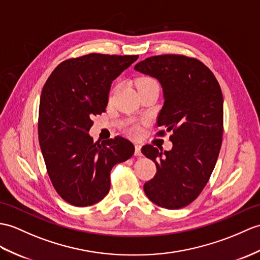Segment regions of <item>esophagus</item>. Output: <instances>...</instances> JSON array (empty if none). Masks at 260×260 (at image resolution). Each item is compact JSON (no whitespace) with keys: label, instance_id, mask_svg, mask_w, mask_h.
I'll use <instances>...</instances> for the list:
<instances>
[{"label":"esophagus","instance_id":"1","mask_svg":"<svg viewBox=\"0 0 260 260\" xmlns=\"http://www.w3.org/2000/svg\"><path fill=\"white\" fill-rule=\"evenodd\" d=\"M141 149H142V146H141V145L136 144V145H135V155H136V156H142V155H143Z\"/></svg>","mask_w":260,"mask_h":260}]
</instances>
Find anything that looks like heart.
I'll use <instances>...</instances> for the list:
<instances>
[{"label": "heart", "instance_id": "b5f03b06", "mask_svg": "<svg viewBox=\"0 0 260 260\" xmlns=\"http://www.w3.org/2000/svg\"><path fill=\"white\" fill-rule=\"evenodd\" d=\"M150 84H156V85H158L157 82H156L154 78H152V77H142V78H140V80L137 81V86L150 85ZM115 89H116V87H114L112 92H114V90H115ZM128 132L131 133V135L137 136L141 133V128H140V126H137V125H132V126H129Z\"/></svg>", "mask_w": 260, "mask_h": 260}]
</instances>
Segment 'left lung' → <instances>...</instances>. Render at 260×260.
<instances>
[{
    "label": "left lung",
    "instance_id": "8db88e82",
    "mask_svg": "<svg viewBox=\"0 0 260 260\" xmlns=\"http://www.w3.org/2000/svg\"><path fill=\"white\" fill-rule=\"evenodd\" d=\"M136 71L157 78L164 92L157 132H172L171 150L145 145L142 153L156 165V175L144 184L154 204L183 208L199 196L208 183L220 152L224 132V100L218 81L195 57L165 54L137 63Z\"/></svg>",
    "mask_w": 260,
    "mask_h": 260
}]
</instances>
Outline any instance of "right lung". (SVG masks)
<instances>
[{
    "instance_id": "1",
    "label": "right lung",
    "mask_w": 260,
    "mask_h": 260,
    "mask_svg": "<svg viewBox=\"0 0 260 260\" xmlns=\"http://www.w3.org/2000/svg\"><path fill=\"white\" fill-rule=\"evenodd\" d=\"M138 55L90 53L58 64L42 89L39 142L52 185L65 202L86 207L111 187V171L135 147L124 137L94 143L93 115L105 112L111 84Z\"/></svg>"
}]
</instances>
